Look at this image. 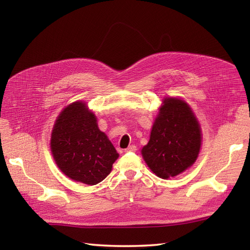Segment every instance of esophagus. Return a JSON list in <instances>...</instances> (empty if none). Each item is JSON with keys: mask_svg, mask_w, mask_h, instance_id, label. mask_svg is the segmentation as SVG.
Segmentation results:
<instances>
[{"mask_svg": "<svg viewBox=\"0 0 250 250\" xmlns=\"http://www.w3.org/2000/svg\"><path fill=\"white\" fill-rule=\"evenodd\" d=\"M137 150H138V148H137V146H134V145H130L129 147L125 149L126 152H135Z\"/></svg>", "mask_w": 250, "mask_h": 250, "instance_id": "1", "label": "esophagus"}]
</instances>
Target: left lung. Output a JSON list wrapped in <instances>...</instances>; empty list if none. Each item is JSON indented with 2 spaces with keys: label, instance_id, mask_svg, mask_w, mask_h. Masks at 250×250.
I'll return each instance as SVG.
<instances>
[{
  "label": "left lung",
  "instance_id": "1",
  "mask_svg": "<svg viewBox=\"0 0 250 250\" xmlns=\"http://www.w3.org/2000/svg\"><path fill=\"white\" fill-rule=\"evenodd\" d=\"M200 145V127L188 105L176 98H166L142 155L153 173L167 179L191 167Z\"/></svg>",
  "mask_w": 250,
  "mask_h": 250
}]
</instances>
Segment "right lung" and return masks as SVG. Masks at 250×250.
Segmentation results:
<instances>
[{
    "label": "right lung",
    "instance_id": "add662e5",
    "mask_svg": "<svg viewBox=\"0 0 250 250\" xmlns=\"http://www.w3.org/2000/svg\"><path fill=\"white\" fill-rule=\"evenodd\" d=\"M51 150L67 177L89 186L101 183L119 156L106 134L98 128L94 113L79 101L65 107L57 118Z\"/></svg>",
    "mask_w": 250,
    "mask_h": 250
}]
</instances>
